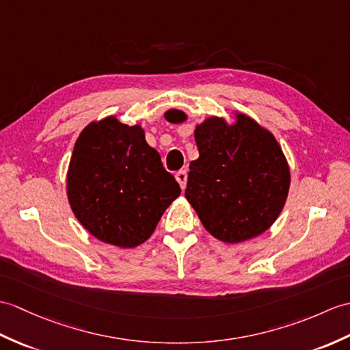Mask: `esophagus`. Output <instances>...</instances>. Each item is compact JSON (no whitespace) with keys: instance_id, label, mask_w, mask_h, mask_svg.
<instances>
[{"instance_id":"esophagus-1","label":"esophagus","mask_w":350,"mask_h":350,"mask_svg":"<svg viewBox=\"0 0 350 350\" xmlns=\"http://www.w3.org/2000/svg\"><path fill=\"white\" fill-rule=\"evenodd\" d=\"M176 180L180 185L182 191H185L186 188V182H188V173H186V170H180V172L176 173Z\"/></svg>"}]
</instances>
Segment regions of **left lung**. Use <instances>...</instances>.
<instances>
[{"instance_id": "obj_1", "label": "left lung", "mask_w": 350, "mask_h": 350, "mask_svg": "<svg viewBox=\"0 0 350 350\" xmlns=\"http://www.w3.org/2000/svg\"><path fill=\"white\" fill-rule=\"evenodd\" d=\"M180 124L186 115L168 110ZM235 124L212 116L195 128L200 158L191 162L185 197L204 228L225 243H240L267 231L280 215L291 173L274 135L237 113Z\"/></svg>"}]
</instances>
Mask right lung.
<instances>
[{
    "label": "right lung",
    "instance_id": "right-lung-1",
    "mask_svg": "<svg viewBox=\"0 0 350 350\" xmlns=\"http://www.w3.org/2000/svg\"><path fill=\"white\" fill-rule=\"evenodd\" d=\"M67 195L72 213L95 239L128 249L150 237L180 186L146 143L140 125L109 116L80 133Z\"/></svg>",
    "mask_w": 350,
    "mask_h": 350
}]
</instances>
